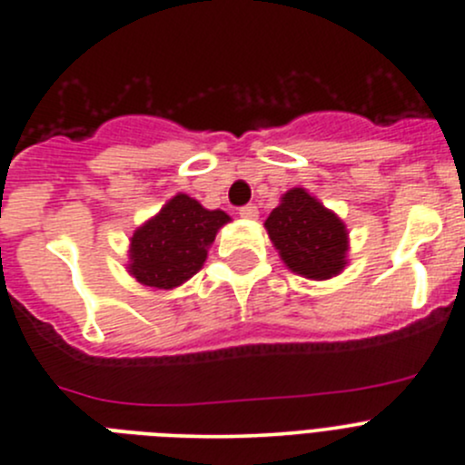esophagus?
Masks as SVG:
<instances>
[{"label": "esophagus", "mask_w": 465, "mask_h": 465, "mask_svg": "<svg viewBox=\"0 0 465 465\" xmlns=\"http://www.w3.org/2000/svg\"><path fill=\"white\" fill-rule=\"evenodd\" d=\"M238 213H241V218H247V220H254L256 215H259V209H256V204H245L238 209Z\"/></svg>", "instance_id": "obj_1"}]
</instances>
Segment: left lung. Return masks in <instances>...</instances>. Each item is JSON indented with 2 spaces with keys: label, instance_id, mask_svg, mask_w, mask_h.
Instances as JSON below:
<instances>
[{
  "label": "left lung",
  "instance_id": "1",
  "mask_svg": "<svg viewBox=\"0 0 465 465\" xmlns=\"http://www.w3.org/2000/svg\"><path fill=\"white\" fill-rule=\"evenodd\" d=\"M265 229L283 263L309 279H329L345 268V224L304 188H292L268 215Z\"/></svg>",
  "mask_w": 465,
  "mask_h": 465
}]
</instances>
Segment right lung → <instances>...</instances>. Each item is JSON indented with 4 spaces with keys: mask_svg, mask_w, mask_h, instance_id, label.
Here are the masks:
<instances>
[{
    "mask_svg": "<svg viewBox=\"0 0 465 465\" xmlns=\"http://www.w3.org/2000/svg\"><path fill=\"white\" fill-rule=\"evenodd\" d=\"M229 223L224 211H209L188 195H177L132 238L129 272L152 288H174L204 265L215 233Z\"/></svg>",
    "mask_w": 465,
    "mask_h": 465,
    "instance_id": "1",
    "label": "right lung"
}]
</instances>
